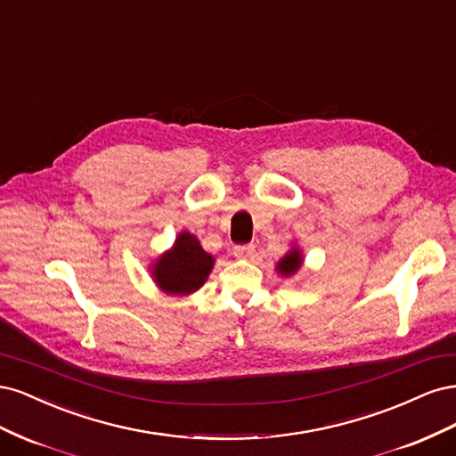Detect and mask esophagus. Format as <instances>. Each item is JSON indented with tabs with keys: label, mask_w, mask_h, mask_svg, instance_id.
Returning a JSON list of instances; mask_svg holds the SVG:
<instances>
[{
	"label": "esophagus",
	"mask_w": 456,
	"mask_h": 456,
	"mask_svg": "<svg viewBox=\"0 0 456 456\" xmlns=\"http://www.w3.org/2000/svg\"><path fill=\"white\" fill-rule=\"evenodd\" d=\"M233 255H236V258L253 260L255 255H256L255 245H238V247H233Z\"/></svg>",
	"instance_id": "esophagus-1"
}]
</instances>
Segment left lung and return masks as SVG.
<instances>
[{"label":"left lung","mask_w":456,"mask_h":456,"mask_svg":"<svg viewBox=\"0 0 456 456\" xmlns=\"http://www.w3.org/2000/svg\"><path fill=\"white\" fill-rule=\"evenodd\" d=\"M300 266H302V253H300L298 247H293V249L289 251V253L278 262V266H275V270H278V273L285 275V278H289V275L297 273Z\"/></svg>","instance_id":"obj_1"}]
</instances>
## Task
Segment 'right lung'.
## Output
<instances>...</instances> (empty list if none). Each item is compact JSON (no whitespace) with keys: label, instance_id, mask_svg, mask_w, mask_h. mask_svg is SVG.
<instances>
[{"label":"right lung","instance_id":"obj_1","mask_svg":"<svg viewBox=\"0 0 456 456\" xmlns=\"http://www.w3.org/2000/svg\"><path fill=\"white\" fill-rule=\"evenodd\" d=\"M215 258L203 251L200 240L190 232H181L173 247L151 266V278L167 295H191L205 283Z\"/></svg>","mask_w":456,"mask_h":456}]
</instances>
